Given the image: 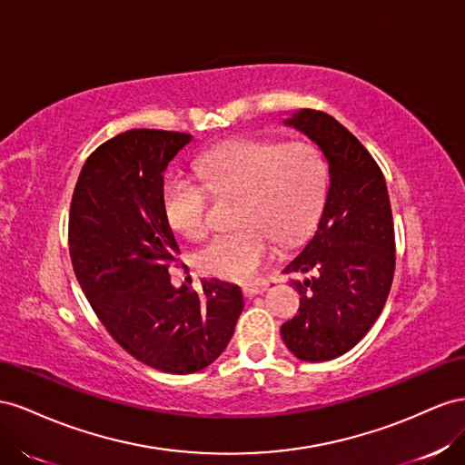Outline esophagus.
Segmentation results:
<instances>
[{
  "label": "esophagus",
  "mask_w": 465,
  "mask_h": 465,
  "mask_svg": "<svg viewBox=\"0 0 465 465\" xmlns=\"http://www.w3.org/2000/svg\"><path fill=\"white\" fill-rule=\"evenodd\" d=\"M267 290V282H261V284H253V286H243V296L245 298H253L257 294H261V292Z\"/></svg>",
  "instance_id": "1"
}]
</instances>
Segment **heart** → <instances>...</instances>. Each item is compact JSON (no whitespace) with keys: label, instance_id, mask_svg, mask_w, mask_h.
<instances>
[{"label":"heart","instance_id":"heart-1","mask_svg":"<svg viewBox=\"0 0 465 465\" xmlns=\"http://www.w3.org/2000/svg\"><path fill=\"white\" fill-rule=\"evenodd\" d=\"M198 179H167L162 206L167 223L184 240L198 242L210 230V196H240L235 225L198 251L196 269L230 282H253L274 255V240L290 245L320 216L325 163L312 143L233 140L204 152Z\"/></svg>","mask_w":465,"mask_h":465}]
</instances>
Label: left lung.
Segmentation results:
<instances>
[{"label":"left lung","mask_w":465,"mask_h":465,"mask_svg":"<svg viewBox=\"0 0 465 465\" xmlns=\"http://www.w3.org/2000/svg\"><path fill=\"white\" fill-rule=\"evenodd\" d=\"M284 124L322 150L329 189L313 237L284 269L313 276L292 281L300 310L281 335L300 361H333L361 342L386 306L395 271L391 204L374 157L333 116L302 109Z\"/></svg>","instance_id":"left-lung-1"}]
</instances>
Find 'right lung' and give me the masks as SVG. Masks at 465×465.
Returning <instances> with one entry per match:
<instances>
[{"instance_id":"add662e5","label":"right lung","mask_w":465,"mask_h":465,"mask_svg":"<svg viewBox=\"0 0 465 465\" xmlns=\"http://www.w3.org/2000/svg\"><path fill=\"white\" fill-rule=\"evenodd\" d=\"M191 140L148 128L107 140L87 157L70 206V257L93 312L126 352L167 374L214 362L243 310L235 284H171L181 251L163 214V173Z\"/></svg>"}]
</instances>
